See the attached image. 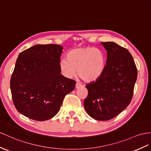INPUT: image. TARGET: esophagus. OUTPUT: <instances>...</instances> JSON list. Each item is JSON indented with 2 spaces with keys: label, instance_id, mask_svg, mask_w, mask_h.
Here are the masks:
<instances>
[{
  "label": "esophagus",
  "instance_id": "esophagus-1",
  "mask_svg": "<svg viewBox=\"0 0 151 151\" xmlns=\"http://www.w3.org/2000/svg\"><path fill=\"white\" fill-rule=\"evenodd\" d=\"M75 87H76V88H80L81 87H82V85H81L80 83L77 82V83H76Z\"/></svg>",
  "mask_w": 151,
  "mask_h": 151
}]
</instances>
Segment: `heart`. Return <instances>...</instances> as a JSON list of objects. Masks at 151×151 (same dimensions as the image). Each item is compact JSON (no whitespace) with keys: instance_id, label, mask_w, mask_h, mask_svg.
I'll list each match as a JSON object with an SVG mask.
<instances>
[{"instance_id":"heart-1","label":"heart","mask_w":151,"mask_h":151,"mask_svg":"<svg viewBox=\"0 0 151 151\" xmlns=\"http://www.w3.org/2000/svg\"><path fill=\"white\" fill-rule=\"evenodd\" d=\"M105 53L99 48L85 47L73 49L67 54L66 58L60 61L63 74L68 78L77 75L85 82H93L101 77L105 68Z\"/></svg>"}]
</instances>
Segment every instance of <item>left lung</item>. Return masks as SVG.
I'll list each match as a JSON object with an SVG mask.
<instances>
[{
	"label": "left lung",
	"instance_id": "1",
	"mask_svg": "<svg viewBox=\"0 0 151 151\" xmlns=\"http://www.w3.org/2000/svg\"><path fill=\"white\" fill-rule=\"evenodd\" d=\"M107 51L106 65L100 78L88 83L84 107L92 118L107 121L118 115L132 99L137 68L126 48L114 42H102Z\"/></svg>",
	"mask_w": 151,
	"mask_h": 151
}]
</instances>
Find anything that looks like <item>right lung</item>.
<instances>
[{"mask_svg": "<svg viewBox=\"0 0 151 151\" xmlns=\"http://www.w3.org/2000/svg\"><path fill=\"white\" fill-rule=\"evenodd\" d=\"M63 47L37 45L19 54L10 80L12 99L20 114L37 121L54 117L75 87V80L60 74Z\"/></svg>", "mask_w": 151, "mask_h": 151, "instance_id": "add662e5", "label": "right lung"}]
</instances>
